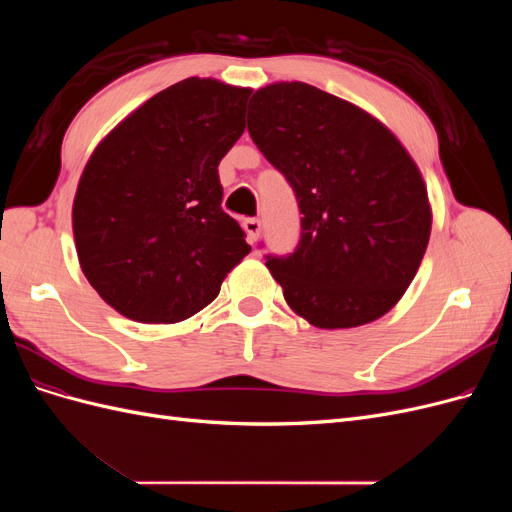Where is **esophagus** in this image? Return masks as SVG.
<instances>
[{
  "mask_svg": "<svg viewBox=\"0 0 512 512\" xmlns=\"http://www.w3.org/2000/svg\"><path fill=\"white\" fill-rule=\"evenodd\" d=\"M243 228H245V232H247V241L254 243V241L258 239V235H260L262 224H260V220H256V218H247V220L243 222Z\"/></svg>",
  "mask_w": 512,
  "mask_h": 512,
  "instance_id": "esophagus-1",
  "label": "esophagus"
}]
</instances>
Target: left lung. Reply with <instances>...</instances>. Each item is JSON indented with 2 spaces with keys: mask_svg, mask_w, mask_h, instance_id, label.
Listing matches in <instances>:
<instances>
[{
  "mask_svg": "<svg viewBox=\"0 0 512 512\" xmlns=\"http://www.w3.org/2000/svg\"><path fill=\"white\" fill-rule=\"evenodd\" d=\"M247 132L301 211L294 252L267 256L286 303L318 329L384 316L414 280L431 232L410 153L363 108L299 81L258 89Z\"/></svg>",
  "mask_w": 512,
  "mask_h": 512,
  "instance_id": "obj_1",
  "label": "left lung"
}]
</instances>
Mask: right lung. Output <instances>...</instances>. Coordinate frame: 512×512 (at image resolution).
<instances>
[{"instance_id":"1","label":"right lung","mask_w":512,"mask_h":512,"mask_svg":"<svg viewBox=\"0 0 512 512\" xmlns=\"http://www.w3.org/2000/svg\"><path fill=\"white\" fill-rule=\"evenodd\" d=\"M252 89L185 79L147 100L91 153L72 228L100 297L136 322H181L250 254L222 209L218 164L245 130Z\"/></svg>"}]
</instances>
